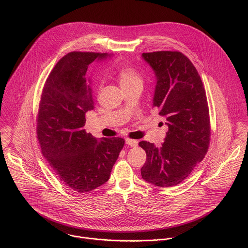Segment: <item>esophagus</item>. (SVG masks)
Masks as SVG:
<instances>
[{"instance_id":"34e87169","label":"esophagus","mask_w":248,"mask_h":248,"mask_svg":"<svg viewBox=\"0 0 248 248\" xmlns=\"http://www.w3.org/2000/svg\"><path fill=\"white\" fill-rule=\"evenodd\" d=\"M125 143L128 146H130V147H136L138 145V141L137 140H133V139H129V138L125 139Z\"/></svg>"}]
</instances>
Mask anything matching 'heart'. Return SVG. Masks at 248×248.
<instances>
[{
    "label": "heart",
    "mask_w": 248,
    "mask_h": 248,
    "mask_svg": "<svg viewBox=\"0 0 248 248\" xmlns=\"http://www.w3.org/2000/svg\"><path fill=\"white\" fill-rule=\"evenodd\" d=\"M118 78L121 82L122 88L130 87L134 85H142L141 76L137 73L136 70L128 66H124L118 71ZM101 88H102V82H99L98 91H100Z\"/></svg>",
    "instance_id": "heart-1"
}]
</instances>
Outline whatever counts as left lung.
Returning <instances> with one entry per match:
<instances>
[{"label":"left lung","mask_w":248,"mask_h":248,"mask_svg":"<svg viewBox=\"0 0 248 248\" xmlns=\"http://www.w3.org/2000/svg\"><path fill=\"white\" fill-rule=\"evenodd\" d=\"M155 72L156 84L153 107L169 126L160 147L139 142L147 158L141 169L144 180L158 187L180 184L201 162L210 141L209 110L202 78L179 51L142 54Z\"/></svg>","instance_id":"8db88e82"}]
</instances>
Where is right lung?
Returning a JSON list of instances; mask_svg holds the SVG:
<instances>
[{
    "mask_svg": "<svg viewBox=\"0 0 248 248\" xmlns=\"http://www.w3.org/2000/svg\"><path fill=\"white\" fill-rule=\"evenodd\" d=\"M107 53L73 51L50 72L43 89L37 137L53 172L77 193H89L105 184L124 140L95 138L84 129L86 114L94 109L87 80L89 66Z\"/></svg>",
    "mask_w": 248,
    "mask_h": 248,
    "instance_id": "1",
    "label": "right lung"
}]
</instances>
